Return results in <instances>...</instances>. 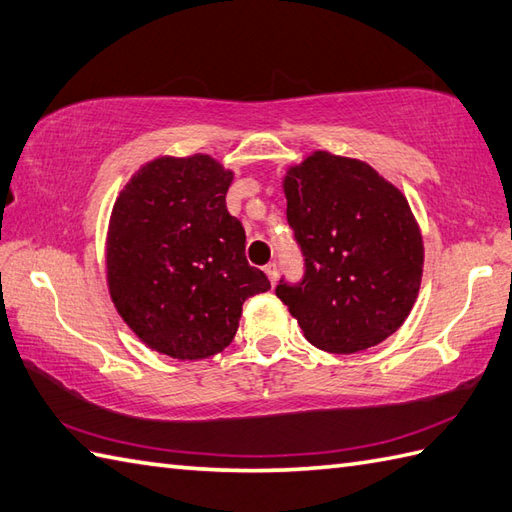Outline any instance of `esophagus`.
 Returning a JSON list of instances; mask_svg holds the SVG:
<instances>
[{"label": "esophagus", "mask_w": 512, "mask_h": 512, "mask_svg": "<svg viewBox=\"0 0 512 512\" xmlns=\"http://www.w3.org/2000/svg\"><path fill=\"white\" fill-rule=\"evenodd\" d=\"M265 274H267L271 285H276V280H278V265H276V263L265 265Z\"/></svg>", "instance_id": "esophagus-1"}]
</instances>
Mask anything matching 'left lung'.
I'll list each match as a JSON object with an SVG mask.
<instances>
[{
    "instance_id": "8db88e82",
    "label": "left lung",
    "mask_w": 512,
    "mask_h": 512,
    "mask_svg": "<svg viewBox=\"0 0 512 512\" xmlns=\"http://www.w3.org/2000/svg\"><path fill=\"white\" fill-rule=\"evenodd\" d=\"M287 221L304 254L280 280L304 337L337 355L381 344L407 320L423 278V234L403 192L361 160L315 151L289 166Z\"/></svg>"
}]
</instances>
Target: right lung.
<instances>
[{
	"label": "right lung",
	"mask_w": 512,
	"mask_h": 512,
	"mask_svg": "<svg viewBox=\"0 0 512 512\" xmlns=\"http://www.w3.org/2000/svg\"><path fill=\"white\" fill-rule=\"evenodd\" d=\"M232 170L210 155L157 157L113 203L107 287L151 350L197 361L236 335L243 302L271 285L245 258V230L225 208Z\"/></svg>",
	"instance_id": "1"
}]
</instances>
